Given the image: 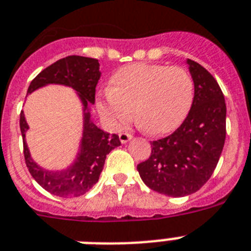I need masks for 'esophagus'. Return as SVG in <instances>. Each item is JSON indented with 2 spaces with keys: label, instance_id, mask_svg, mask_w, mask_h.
<instances>
[{
  "label": "esophagus",
  "instance_id": "1",
  "mask_svg": "<svg viewBox=\"0 0 251 251\" xmlns=\"http://www.w3.org/2000/svg\"><path fill=\"white\" fill-rule=\"evenodd\" d=\"M132 137H133V136L130 133H127V132H122V133L119 134V140H121L122 144H127L128 141L132 140Z\"/></svg>",
  "mask_w": 251,
  "mask_h": 251
}]
</instances>
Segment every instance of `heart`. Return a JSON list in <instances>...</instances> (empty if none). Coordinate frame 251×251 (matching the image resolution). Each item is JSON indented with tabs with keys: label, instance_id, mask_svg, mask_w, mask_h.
I'll list each match as a JSON object with an SVG mask.
<instances>
[{
	"label": "heart",
	"instance_id": "1",
	"mask_svg": "<svg viewBox=\"0 0 251 251\" xmlns=\"http://www.w3.org/2000/svg\"><path fill=\"white\" fill-rule=\"evenodd\" d=\"M194 79L179 66L137 63L114 73L110 88L96 106L114 129L129 124L133 107L138 124L150 134L169 133L185 121L194 101Z\"/></svg>",
	"mask_w": 251,
	"mask_h": 251
}]
</instances>
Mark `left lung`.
I'll return each mask as SVG.
<instances>
[{
	"mask_svg": "<svg viewBox=\"0 0 251 251\" xmlns=\"http://www.w3.org/2000/svg\"><path fill=\"white\" fill-rule=\"evenodd\" d=\"M195 93L183 123L172 134L151 142L148 160L137 165L151 190L182 198L191 195L212 177L226 140V101L214 76L187 59Z\"/></svg>",
	"mask_w": 251,
	"mask_h": 251,
	"instance_id": "obj_1",
	"label": "left lung"
}]
</instances>
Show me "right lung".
Here are the masks:
<instances>
[{
    "mask_svg": "<svg viewBox=\"0 0 251 251\" xmlns=\"http://www.w3.org/2000/svg\"><path fill=\"white\" fill-rule=\"evenodd\" d=\"M99 60L83 56H68L43 69L30 82L28 95L47 84H61L73 88L83 105V136L73 164L63 171H49L33 160L25 141L29 126L20 113V130L24 158L29 173L41 187L60 198H75L88 192L99 181L106 155L121 145L118 134L103 132L91 121L88 105L95 103L97 82L100 79Z\"/></svg>",
    "mask_w": 251,
    "mask_h": 251,
    "instance_id": "obj_1",
    "label": "right lung"
}]
</instances>
